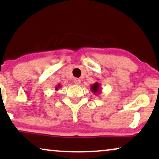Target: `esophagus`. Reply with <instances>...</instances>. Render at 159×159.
I'll list each match as a JSON object with an SVG mask.
<instances>
[{
	"label": "esophagus",
	"mask_w": 159,
	"mask_h": 159,
	"mask_svg": "<svg viewBox=\"0 0 159 159\" xmlns=\"http://www.w3.org/2000/svg\"><path fill=\"white\" fill-rule=\"evenodd\" d=\"M74 83L75 84H77V85L80 84H81V80H80L79 78H75Z\"/></svg>",
	"instance_id": "esophagus-1"
}]
</instances>
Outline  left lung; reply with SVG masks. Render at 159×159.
<instances>
[{
	"instance_id": "8db88e82",
	"label": "left lung",
	"mask_w": 159,
	"mask_h": 159,
	"mask_svg": "<svg viewBox=\"0 0 159 159\" xmlns=\"http://www.w3.org/2000/svg\"><path fill=\"white\" fill-rule=\"evenodd\" d=\"M90 90H92V92L94 94L99 93L101 92V85H100V84L98 83V82H96V83L91 86Z\"/></svg>"
}]
</instances>
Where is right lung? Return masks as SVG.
Returning a JSON list of instances; mask_svg holds the SVG:
<instances>
[{"instance_id":"1","label":"right lung","mask_w":159,"mask_h":159,"mask_svg":"<svg viewBox=\"0 0 159 159\" xmlns=\"http://www.w3.org/2000/svg\"><path fill=\"white\" fill-rule=\"evenodd\" d=\"M61 84H59L56 85V87H55V90H58V89L61 88Z\"/></svg>"}]
</instances>
